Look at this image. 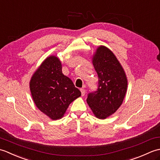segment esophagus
<instances>
[{
    "label": "esophagus",
    "mask_w": 160,
    "mask_h": 160,
    "mask_svg": "<svg viewBox=\"0 0 160 160\" xmlns=\"http://www.w3.org/2000/svg\"><path fill=\"white\" fill-rule=\"evenodd\" d=\"M80 91H81V94H82V96H84V94H85L86 92V90L84 89V88H82V89H80Z\"/></svg>",
    "instance_id": "esophagus-1"
}]
</instances>
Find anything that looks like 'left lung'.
Listing matches in <instances>:
<instances>
[{
	"label": "left lung",
	"instance_id": "1",
	"mask_svg": "<svg viewBox=\"0 0 160 160\" xmlns=\"http://www.w3.org/2000/svg\"><path fill=\"white\" fill-rule=\"evenodd\" d=\"M92 63L98 76V88L89 93L87 102L95 116L104 120L115 113L123 102L128 80L120 62L107 47H98Z\"/></svg>",
	"mask_w": 160,
	"mask_h": 160
}]
</instances>
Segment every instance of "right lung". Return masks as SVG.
<instances>
[{
    "label": "right lung",
    "mask_w": 160,
    "mask_h": 160,
    "mask_svg": "<svg viewBox=\"0 0 160 160\" xmlns=\"http://www.w3.org/2000/svg\"><path fill=\"white\" fill-rule=\"evenodd\" d=\"M31 94L38 109L53 120L64 116L69 105L81 96L69 78L62 71V63L56 56H48L31 78Z\"/></svg>",
    "instance_id": "right-lung-1"
}]
</instances>
